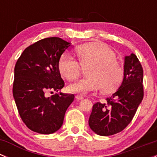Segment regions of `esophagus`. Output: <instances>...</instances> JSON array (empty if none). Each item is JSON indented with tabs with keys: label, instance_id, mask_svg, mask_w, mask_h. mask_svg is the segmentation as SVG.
Returning <instances> with one entry per match:
<instances>
[{
	"label": "esophagus",
	"instance_id": "obj_1",
	"mask_svg": "<svg viewBox=\"0 0 157 157\" xmlns=\"http://www.w3.org/2000/svg\"><path fill=\"white\" fill-rule=\"evenodd\" d=\"M75 98L77 99H78V100H81V99H83L84 97H83V96H81V95H76Z\"/></svg>",
	"mask_w": 157,
	"mask_h": 157
}]
</instances>
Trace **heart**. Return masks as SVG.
<instances>
[{
  "label": "heart",
  "mask_w": 157,
  "mask_h": 157,
  "mask_svg": "<svg viewBox=\"0 0 157 157\" xmlns=\"http://www.w3.org/2000/svg\"><path fill=\"white\" fill-rule=\"evenodd\" d=\"M77 60L64 54L58 61V70L63 77L72 80L85 69L86 77L77 80L67 86L71 93L86 94L99 89L104 94H110L121 86L124 71L117 60L116 55L108 45L101 42H91L76 48Z\"/></svg>",
  "instance_id": "heart-1"
}]
</instances>
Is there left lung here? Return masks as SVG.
Here are the masks:
<instances>
[{
    "label": "left lung",
    "instance_id": "1",
    "mask_svg": "<svg viewBox=\"0 0 157 157\" xmlns=\"http://www.w3.org/2000/svg\"><path fill=\"white\" fill-rule=\"evenodd\" d=\"M124 77L119 89L105 103L93 105L89 118L90 128L101 136L121 132L130 124L144 97L141 64L134 54L124 58Z\"/></svg>",
    "mask_w": 157,
    "mask_h": 157
}]
</instances>
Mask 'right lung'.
<instances>
[{"label":"right lung","instance_id":"add662e5","mask_svg":"<svg viewBox=\"0 0 157 157\" xmlns=\"http://www.w3.org/2000/svg\"><path fill=\"white\" fill-rule=\"evenodd\" d=\"M70 45L61 38H45L27 47L16 63L13 95L20 118L31 131L43 134L58 131L74 101V94L45 95L64 87L58 64Z\"/></svg>","mask_w":157,"mask_h":157}]
</instances>
